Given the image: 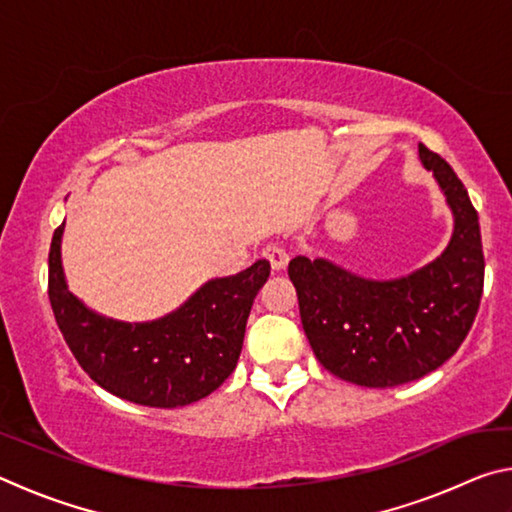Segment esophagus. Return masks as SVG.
<instances>
[{"instance_id": "esophagus-1", "label": "esophagus", "mask_w": 512, "mask_h": 512, "mask_svg": "<svg viewBox=\"0 0 512 512\" xmlns=\"http://www.w3.org/2000/svg\"><path fill=\"white\" fill-rule=\"evenodd\" d=\"M264 257L268 259V262H271L273 271H282V268L289 264L287 250H284L282 246H277V244H268V246L264 248Z\"/></svg>"}]
</instances>
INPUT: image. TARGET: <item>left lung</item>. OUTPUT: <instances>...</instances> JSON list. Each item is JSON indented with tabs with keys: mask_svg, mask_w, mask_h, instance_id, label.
Here are the masks:
<instances>
[{
	"mask_svg": "<svg viewBox=\"0 0 512 512\" xmlns=\"http://www.w3.org/2000/svg\"><path fill=\"white\" fill-rule=\"evenodd\" d=\"M454 212V235L436 262L402 280H363L325 259L296 257L289 277L311 350L332 375L391 388L443 366L461 348L483 293L479 214L454 169L420 144Z\"/></svg>",
	"mask_w": 512,
	"mask_h": 512,
	"instance_id": "1",
	"label": "left lung"
}]
</instances>
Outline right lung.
<instances>
[{"label": "right lung", "mask_w": 512, "mask_h": 512, "mask_svg": "<svg viewBox=\"0 0 512 512\" xmlns=\"http://www.w3.org/2000/svg\"><path fill=\"white\" fill-rule=\"evenodd\" d=\"M63 225L49 248V302L81 368L121 400L176 409L203 400L237 368L246 320L271 275L259 259L246 271L210 280L183 307L153 323H119L69 293L60 264Z\"/></svg>", "instance_id": "add662e5"}]
</instances>
